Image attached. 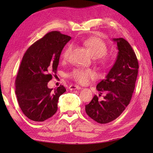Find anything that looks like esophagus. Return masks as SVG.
Wrapping results in <instances>:
<instances>
[{
  "instance_id": "1",
  "label": "esophagus",
  "mask_w": 153,
  "mask_h": 153,
  "mask_svg": "<svg viewBox=\"0 0 153 153\" xmlns=\"http://www.w3.org/2000/svg\"><path fill=\"white\" fill-rule=\"evenodd\" d=\"M69 89H70L71 91L72 90H78V89H80V87L78 86V85H71L69 86Z\"/></svg>"
}]
</instances>
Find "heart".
<instances>
[{"mask_svg":"<svg viewBox=\"0 0 153 153\" xmlns=\"http://www.w3.org/2000/svg\"><path fill=\"white\" fill-rule=\"evenodd\" d=\"M84 45L89 49L91 55L94 58L101 57L102 58L101 62L103 63L106 62V58L103 56L107 53L108 48L102 40L98 38H91L84 41ZM71 48V45H69L64 50L62 53V58L64 60L68 59ZM69 76L80 84H87L90 80L93 79L96 77V73L89 69H75L69 74Z\"/></svg>","mask_w":153,"mask_h":153,"instance_id":"b5f03b06","label":"heart"}]
</instances>
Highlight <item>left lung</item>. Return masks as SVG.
Returning <instances> with one entry per match:
<instances>
[{"mask_svg":"<svg viewBox=\"0 0 153 153\" xmlns=\"http://www.w3.org/2000/svg\"><path fill=\"white\" fill-rule=\"evenodd\" d=\"M112 41L117 46L116 61L96 86L100 96L103 92L106 95L102 101L95 95L85 105L87 114L100 124L112 121L123 113L131 101L138 75V60L131 45L122 38Z\"/></svg>","mask_w":153,"mask_h":153,"instance_id":"obj_1","label":"left lung"}]
</instances>
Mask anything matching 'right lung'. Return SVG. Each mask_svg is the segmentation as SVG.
Instances as JSON below:
<instances>
[{
	"label": "right lung",
	"instance_id": "obj_1",
	"mask_svg": "<svg viewBox=\"0 0 153 153\" xmlns=\"http://www.w3.org/2000/svg\"><path fill=\"white\" fill-rule=\"evenodd\" d=\"M71 39L58 31L48 32L32 45L23 57L15 92L23 113L32 121L43 122L57 112L59 97L66 89L63 85L50 89L48 82L56 73L62 50Z\"/></svg>",
	"mask_w": 153,
	"mask_h": 153
}]
</instances>
